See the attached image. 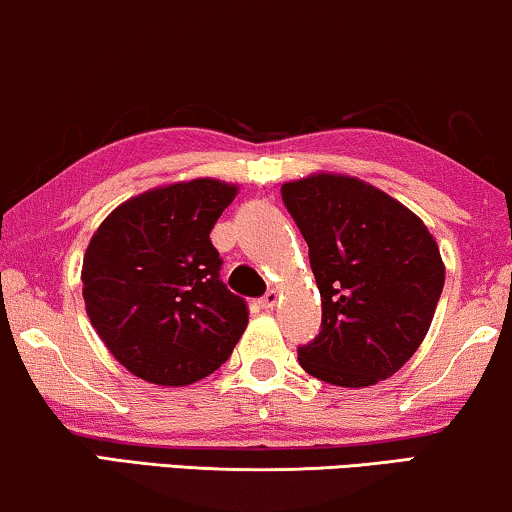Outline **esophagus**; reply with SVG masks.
Wrapping results in <instances>:
<instances>
[{"label":"esophagus","instance_id":"obj_1","mask_svg":"<svg viewBox=\"0 0 512 512\" xmlns=\"http://www.w3.org/2000/svg\"><path fill=\"white\" fill-rule=\"evenodd\" d=\"M276 304H278V292L276 290H269L262 299H259V306H262L264 311H271V308Z\"/></svg>","mask_w":512,"mask_h":512}]
</instances>
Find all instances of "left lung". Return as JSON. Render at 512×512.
Wrapping results in <instances>:
<instances>
[{"label": "left lung", "mask_w": 512, "mask_h": 512, "mask_svg": "<svg viewBox=\"0 0 512 512\" xmlns=\"http://www.w3.org/2000/svg\"><path fill=\"white\" fill-rule=\"evenodd\" d=\"M308 243L322 297L320 334L299 364L338 387L397 373L427 336L445 283L434 236L406 206L350 176L315 174L280 187Z\"/></svg>", "instance_id": "8db88e82"}]
</instances>
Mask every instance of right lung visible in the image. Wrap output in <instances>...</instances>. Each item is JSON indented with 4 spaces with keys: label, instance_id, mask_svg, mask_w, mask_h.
I'll return each instance as SVG.
<instances>
[{
    "label": "right lung",
    "instance_id": "1",
    "mask_svg": "<svg viewBox=\"0 0 512 512\" xmlns=\"http://www.w3.org/2000/svg\"><path fill=\"white\" fill-rule=\"evenodd\" d=\"M236 185L197 178L125 201L83 257L92 327L136 378L183 387L211 376L248 325V304L220 280L211 229Z\"/></svg>",
    "mask_w": 512,
    "mask_h": 512
}]
</instances>
